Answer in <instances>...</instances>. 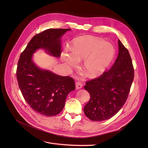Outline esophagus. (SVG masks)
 Instances as JSON below:
<instances>
[{"label":"esophagus","instance_id":"34e87169","mask_svg":"<svg viewBox=\"0 0 148 148\" xmlns=\"http://www.w3.org/2000/svg\"><path fill=\"white\" fill-rule=\"evenodd\" d=\"M82 84L80 82H76L75 83V88L76 89H80L82 88Z\"/></svg>","mask_w":148,"mask_h":148}]
</instances>
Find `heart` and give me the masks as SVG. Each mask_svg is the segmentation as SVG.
I'll return each mask as SVG.
<instances>
[{"label":"heart","mask_w":148,"mask_h":148,"mask_svg":"<svg viewBox=\"0 0 148 148\" xmlns=\"http://www.w3.org/2000/svg\"><path fill=\"white\" fill-rule=\"evenodd\" d=\"M71 51L65 49L61 59L68 66L76 67L83 60V68L90 77L102 74L113 60L115 50L113 45L102 39L85 35L77 37L72 41Z\"/></svg>","instance_id":"b5f03b06"}]
</instances>
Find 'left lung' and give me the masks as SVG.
<instances>
[{
    "label": "left lung",
    "instance_id": "1",
    "mask_svg": "<svg viewBox=\"0 0 148 148\" xmlns=\"http://www.w3.org/2000/svg\"><path fill=\"white\" fill-rule=\"evenodd\" d=\"M119 53L113 66L98 78L86 83L90 94L84 113L93 121L112 118L125 103L134 79V68L128 50L118 40Z\"/></svg>",
    "mask_w": 148,
    "mask_h": 148
}]
</instances>
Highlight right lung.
Masks as SVG:
<instances>
[{"mask_svg": "<svg viewBox=\"0 0 148 148\" xmlns=\"http://www.w3.org/2000/svg\"><path fill=\"white\" fill-rule=\"evenodd\" d=\"M70 29H49L35 35L18 62L17 78L26 101L36 112L47 116L59 114L65 106L70 92L75 90V83L69 76H61L38 67L32 59L39 49L53 57L59 58L61 38Z\"/></svg>", "mask_w": 148, "mask_h": 148, "instance_id": "right-lung-1", "label": "right lung"}]
</instances>
